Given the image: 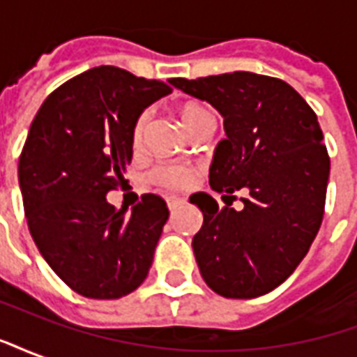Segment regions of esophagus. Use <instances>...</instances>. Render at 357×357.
<instances>
[{"label": "esophagus", "instance_id": "obj_1", "mask_svg": "<svg viewBox=\"0 0 357 357\" xmlns=\"http://www.w3.org/2000/svg\"><path fill=\"white\" fill-rule=\"evenodd\" d=\"M166 202H168V208L176 210L179 204L183 202V199H179V197H168V199H166Z\"/></svg>", "mask_w": 357, "mask_h": 357}]
</instances>
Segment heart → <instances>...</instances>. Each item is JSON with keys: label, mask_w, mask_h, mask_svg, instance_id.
Masks as SVG:
<instances>
[{"label": "heart", "mask_w": 357, "mask_h": 357, "mask_svg": "<svg viewBox=\"0 0 357 357\" xmlns=\"http://www.w3.org/2000/svg\"><path fill=\"white\" fill-rule=\"evenodd\" d=\"M178 112L185 130L197 124L201 118L210 116L208 110L199 102H183ZM145 128H147V116L143 114V116L137 118V122L133 126V143L135 145H139L141 139H143ZM149 178H151V181H155L156 185L166 187L172 191H183L187 187H191V183L195 181V170L189 166H183V164H160V166L153 168Z\"/></svg>", "instance_id": "b5f03b06"}]
</instances>
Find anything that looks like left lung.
Wrapping results in <instances>:
<instances>
[{
	"label": "left lung",
	"mask_w": 357,
	"mask_h": 357,
	"mask_svg": "<svg viewBox=\"0 0 357 357\" xmlns=\"http://www.w3.org/2000/svg\"><path fill=\"white\" fill-rule=\"evenodd\" d=\"M170 84L224 116L210 166L218 193L247 191L243 210L191 195L204 222L193 252L204 283L225 298H256L296 269L319 231L331 160L317 116L287 82L229 73ZM229 197V195H224Z\"/></svg>",
	"instance_id": "obj_1"
}]
</instances>
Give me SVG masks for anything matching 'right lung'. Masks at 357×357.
Returning <instances> with one entry per match:
<instances>
[{
  "label": "right lung",
  "mask_w": 357,
  "mask_h": 357,
  "mask_svg": "<svg viewBox=\"0 0 357 357\" xmlns=\"http://www.w3.org/2000/svg\"><path fill=\"white\" fill-rule=\"evenodd\" d=\"M170 91L160 80L97 66L59 86L32 120L19 158L28 229L82 296L122 298L147 277L168 206L147 193L126 216L107 193L124 185L139 114Z\"/></svg>",
  "instance_id": "add662e5"
}]
</instances>
